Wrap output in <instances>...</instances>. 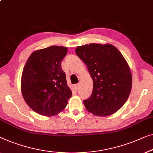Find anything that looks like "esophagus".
Instances as JSON below:
<instances>
[{"label": "esophagus", "instance_id": "esophagus-1", "mask_svg": "<svg viewBox=\"0 0 153 153\" xmlns=\"http://www.w3.org/2000/svg\"><path fill=\"white\" fill-rule=\"evenodd\" d=\"M79 86H80V83H77V84H76V85H74V87H75V89H76V90H79Z\"/></svg>", "mask_w": 153, "mask_h": 153}]
</instances>
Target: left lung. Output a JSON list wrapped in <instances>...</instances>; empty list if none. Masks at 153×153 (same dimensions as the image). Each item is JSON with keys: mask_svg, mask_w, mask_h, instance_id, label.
Masks as SVG:
<instances>
[{"mask_svg": "<svg viewBox=\"0 0 153 153\" xmlns=\"http://www.w3.org/2000/svg\"><path fill=\"white\" fill-rule=\"evenodd\" d=\"M75 52L93 80L91 96L83 101L86 109L97 116L115 113L124 105L132 88V74L124 57L111 44H86Z\"/></svg>", "mask_w": 153, "mask_h": 153, "instance_id": "8db88e82", "label": "left lung"}]
</instances>
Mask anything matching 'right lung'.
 Masks as SVG:
<instances>
[{"instance_id": "1", "label": "right lung", "mask_w": 153, "mask_h": 153, "mask_svg": "<svg viewBox=\"0 0 153 153\" xmlns=\"http://www.w3.org/2000/svg\"><path fill=\"white\" fill-rule=\"evenodd\" d=\"M67 52V48L52 45L34 51L26 62L21 92L29 107L36 113L48 117L59 114L72 97L61 68Z\"/></svg>"}]
</instances>
